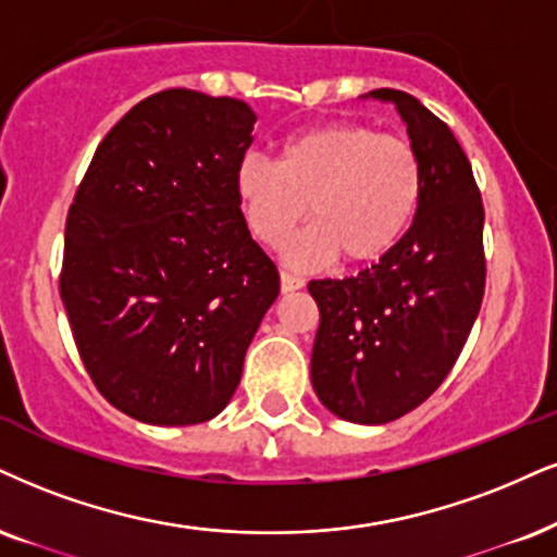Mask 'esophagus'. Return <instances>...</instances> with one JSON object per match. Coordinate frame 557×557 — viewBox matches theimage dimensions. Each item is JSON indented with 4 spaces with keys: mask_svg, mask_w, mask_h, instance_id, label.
<instances>
[{
    "mask_svg": "<svg viewBox=\"0 0 557 557\" xmlns=\"http://www.w3.org/2000/svg\"><path fill=\"white\" fill-rule=\"evenodd\" d=\"M301 286H305V278L292 276V273L281 271V292L289 294V292H297V289H301Z\"/></svg>",
    "mask_w": 557,
    "mask_h": 557,
    "instance_id": "esophagus-1",
    "label": "esophagus"
}]
</instances>
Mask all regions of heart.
Wrapping results in <instances>:
<instances>
[{
	"label": "heart",
	"mask_w": 557,
	"mask_h": 557,
	"mask_svg": "<svg viewBox=\"0 0 557 557\" xmlns=\"http://www.w3.org/2000/svg\"><path fill=\"white\" fill-rule=\"evenodd\" d=\"M423 173L413 144L363 123H325L289 136L278 162L247 154L235 190L247 230L278 245L310 209L312 224L286 245L292 265L376 260L413 222ZM311 206L307 207L306 203Z\"/></svg>",
	"instance_id": "obj_1"
}]
</instances>
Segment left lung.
I'll use <instances>...</instances> for the list:
<instances>
[{
  "mask_svg": "<svg viewBox=\"0 0 557 557\" xmlns=\"http://www.w3.org/2000/svg\"><path fill=\"white\" fill-rule=\"evenodd\" d=\"M393 102L421 160L413 224L348 278L310 281L320 307L312 387L343 421L380 425L418 408L462 354L485 292L483 201L462 147L413 95L372 89Z\"/></svg>",
  "mask_w": 557,
  "mask_h": 557,
  "instance_id": "left-lung-1",
  "label": "left lung"
}]
</instances>
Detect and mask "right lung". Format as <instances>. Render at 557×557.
<instances>
[{
    "instance_id": "1",
    "label": "right lung",
    "mask_w": 557,
    "mask_h": 557,
    "mask_svg": "<svg viewBox=\"0 0 557 557\" xmlns=\"http://www.w3.org/2000/svg\"><path fill=\"white\" fill-rule=\"evenodd\" d=\"M256 121L243 100L157 92L100 141L69 209L59 286L74 343L100 395L141 423L222 413L278 297L235 190Z\"/></svg>"
}]
</instances>
